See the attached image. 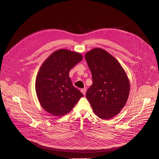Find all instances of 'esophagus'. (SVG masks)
<instances>
[{"mask_svg": "<svg viewBox=\"0 0 159 159\" xmlns=\"http://www.w3.org/2000/svg\"><path fill=\"white\" fill-rule=\"evenodd\" d=\"M80 91L82 92V93L85 96V93H86V89H82L80 90Z\"/></svg>", "mask_w": 159, "mask_h": 159, "instance_id": "obj_1", "label": "esophagus"}]
</instances>
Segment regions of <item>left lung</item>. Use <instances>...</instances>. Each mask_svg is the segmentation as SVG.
<instances>
[{
  "mask_svg": "<svg viewBox=\"0 0 159 159\" xmlns=\"http://www.w3.org/2000/svg\"><path fill=\"white\" fill-rule=\"evenodd\" d=\"M85 58L93 78L86 98L99 118H112L128 98L130 86L126 74L118 61L103 49L94 48L86 53Z\"/></svg>",
  "mask_w": 159,
  "mask_h": 159,
  "instance_id": "1",
  "label": "left lung"
}]
</instances>
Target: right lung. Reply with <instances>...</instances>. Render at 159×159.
Returning <instances> with one entry per match:
<instances>
[{
	"mask_svg": "<svg viewBox=\"0 0 159 159\" xmlns=\"http://www.w3.org/2000/svg\"><path fill=\"white\" fill-rule=\"evenodd\" d=\"M82 60L79 53L60 49L41 66L36 79V93L42 107L52 115H65L84 97L69 77L70 70Z\"/></svg>",
	"mask_w": 159,
	"mask_h": 159,
	"instance_id": "add662e5",
	"label": "right lung"
}]
</instances>
